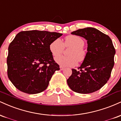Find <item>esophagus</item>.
Segmentation results:
<instances>
[{
  "label": "esophagus",
  "instance_id": "esophagus-1",
  "mask_svg": "<svg viewBox=\"0 0 121 121\" xmlns=\"http://www.w3.org/2000/svg\"><path fill=\"white\" fill-rule=\"evenodd\" d=\"M60 70H63L64 69H65V68H64V67H63V66H60Z\"/></svg>",
  "mask_w": 121,
  "mask_h": 121
}]
</instances>
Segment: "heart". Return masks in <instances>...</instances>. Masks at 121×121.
Segmentation results:
<instances>
[{
  "instance_id": "heart-1",
  "label": "heart",
  "mask_w": 121,
  "mask_h": 121,
  "mask_svg": "<svg viewBox=\"0 0 121 121\" xmlns=\"http://www.w3.org/2000/svg\"><path fill=\"white\" fill-rule=\"evenodd\" d=\"M71 47L68 56H59L55 57L57 64L61 66H73L78 61H82L85 57V52L83 49L84 41L81 37L76 35H69L65 37L64 43L60 39H56L49 45V50L53 56H56L63 52L64 46Z\"/></svg>"
}]
</instances>
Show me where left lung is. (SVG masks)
Segmentation results:
<instances>
[{
    "mask_svg": "<svg viewBox=\"0 0 121 121\" xmlns=\"http://www.w3.org/2000/svg\"><path fill=\"white\" fill-rule=\"evenodd\" d=\"M71 34L87 40V52L78 68L79 70L72 69L68 85L76 93H93L100 89L109 80L114 64L116 50L109 36L94 28L80 29Z\"/></svg>",
    "mask_w": 121,
    "mask_h": 121,
    "instance_id": "left-lung-1",
    "label": "left lung"
}]
</instances>
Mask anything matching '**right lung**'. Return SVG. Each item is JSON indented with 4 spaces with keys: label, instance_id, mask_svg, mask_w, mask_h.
I'll list each match as a JSON object with an SVG mask.
<instances>
[{
    "label": "right lung",
    "instance_id": "1",
    "mask_svg": "<svg viewBox=\"0 0 121 121\" xmlns=\"http://www.w3.org/2000/svg\"><path fill=\"white\" fill-rule=\"evenodd\" d=\"M62 35L37 30L16 35L8 47L7 64L8 78L17 89L30 94L46 89L52 75L60 70L49 45Z\"/></svg>",
    "mask_w": 121,
    "mask_h": 121
}]
</instances>
